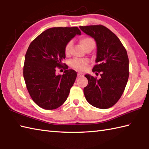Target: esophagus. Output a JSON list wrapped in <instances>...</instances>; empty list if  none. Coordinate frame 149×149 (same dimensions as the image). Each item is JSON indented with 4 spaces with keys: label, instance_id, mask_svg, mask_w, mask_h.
<instances>
[{
    "label": "esophagus",
    "instance_id": "34e87169",
    "mask_svg": "<svg viewBox=\"0 0 149 149\" xmlns=\"http://www.w3.org/2000/svg\"><path fill=\"white\" fill-rule=\"evenodd\" d=\"M78 77H84V73H82V72H78Z\"/></svg>",
    "mask_w": 149,
    "mask_h": 149
}]
</instances>
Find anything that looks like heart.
<instances>
[{"label": "heart", "mask_w": 149, "mask_h": 149, "mask_svg": "<svg viewBox=\"0 0 149 149\" xmlns=\"http://www.w3.org/2000/svg\"><path fill=\"white\" fill-rule=\"evenodd\" d=\"M80 43L81 46L85 50L88 48H94L95 47V42L94 40V39H92L91 37L88 36H84L80 39ZM72 47V41H69L67 44L65 45L64 48V52L66 55H68L70 52V49ZM89 61L87 58L84 59H74L71 61L70 65L72 68H73L78 70L84 71L86 68H87V65L88 64Z\"/></svg>", "instance_id": "1"}]
</instances>
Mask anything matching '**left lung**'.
Instances as JSON below:
<instances>
[{
    "instance_id": "8db88e82",
    "label": "left lung",
    "mask_w": 149,
    "mask_h": 149,
    "mask_svg": "<svg viewBox=\"0 0 149 149\" xmlns=\"http://www.w3.org/2000/svg\"><path fill=\"white\" fill-rule=\"evenodd\" d=\"M80 28L96 42V64L92 71L101 72L99 80L90 74L85 75L88 80V85L84 88L85 97L94 107L109 108L119 100L128 80L126 49L117 36L103 25L80 26Z\"/></svg>"
}]
</instances>
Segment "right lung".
Returning <instances> with one entry per match:
<instances>
[{
	"instance_id": "obj_1",
	"label": "right lung",
	"mask_w": 149,
	"mask_h": 149,
	"mask_svg": "<svg viewBox=\"0 0 149 149\" xmlns=\"http://www.w3.org/2000/svg\"><path fill=\"white\" fill-rule=\"evenodd\" d=\"M77 34L78 27H53L34 39L26 52L24 78L32 100L45 110L60 107L67 100L77 73L62 64L65 45ZM57 67L65 69L62 75L56 74Z\"/></svg>"
}]
</instances>
